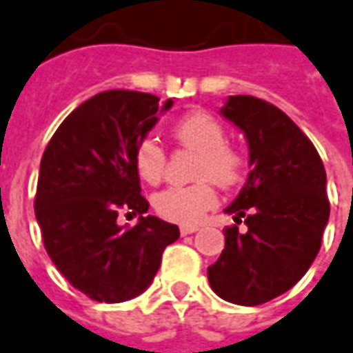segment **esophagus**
Here are the masks:
<instances>
[{"label": "esophagus", "mask_w": 353, "mask_h": 353, "mask_svg": "<svg viewBox=\"0 0 353 353\" xmlns=\"http://www.w3.org/2000/svg\"><path fill=\"white\" fill-rule=\"evenodd\" d=\"M194 231H199V228H196V225H191V228H187V225H185V228H181L179 229V233H181V235H191V233H194Z\"/></svg>", "instance_id": "obj_1"}]
</instances>
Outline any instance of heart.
I'll return each mask as SVG.
<instances>
[{
  "label": "heart",
  "mask_w": 353,
  "mask_h": 353,
  "mask_svg": "<svg viewBox=\"0 0 353 353\" xmlns=\"http://www.w3.org/2000/svg\"><path fill=\"white\" fill-rule=\"evenodd\" d=\"M172 135L183 149L196 152L191 185H176L154 196V208L168 221L191 228L218 204L214 183L233 187L245 172V157L235 145L228 143V132L218 118L194 110L177 120ZM135 170L147 183L157 185L166 172V151L154 137L139 139L134 151Z\"/></svg>",
  "instance_id": "obj_1"
}]
</instances>
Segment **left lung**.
Returning a JSON list of instances; mask_svg holds the SVG:
<instances>
[{"instance_id":"obj_1","label":"left lung","mask_w":353,"mask_h":353,"mask_svg":"<svg viewBox=\"0 0 353 353\" xmlns=\"http://www.w3.org/2000/svg\"><path fill=\"white\" fill-rule=\"evenodd\" d=\"M221 114L248 141L252 170L225 208L248 229L225 228L208 281L228 302L260 305L294 287L314 263L331 212L327 174L314 143L275 105L231 95Z\"/></svg>"}]
</instances>
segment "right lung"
<instances>
[{
  "mask_svg": "<svg viewBox=\"0 0 353 353\" xmlns=\"http://www.w3.org/2000/svg\"><path fill=\"white\" fill-rule=\"evenodd\" d=\"M159 101L141 91L97 93L63 120L41 157L34 210L43 246L65 279L97 302L141 294L179 236L177 225L145 216L134 162L135 145L174 105ZM120 211L139 213L138 225L120 228Z\"/></svg>",
  "mask_w": 353,
  "mask_h": 353,
  "instance_id": "right-lung-1",
  "label": "right lung"
}]
</instances>
